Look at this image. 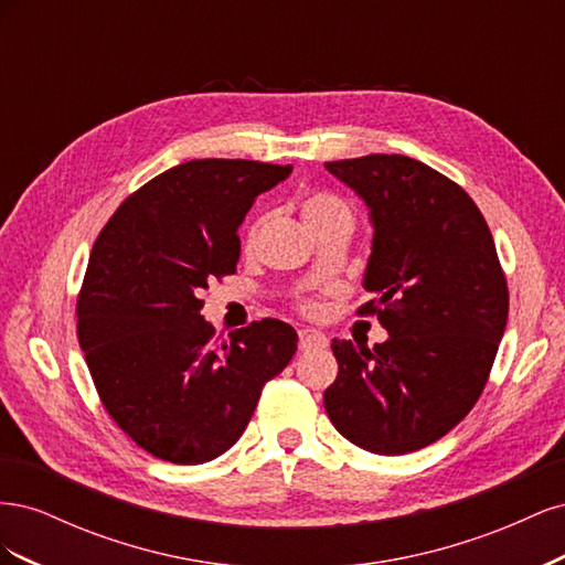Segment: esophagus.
Returning a JSON list of instances; mask_svg holds the SVG:
<instances>
[{
  "instance_id": "obj_1",
  "label": "esophagus",
  "mask_w": 565,
  "mask_h": 565,
  "mask_svg": "<svg viewBox=\"0 0 565 565\" xmlns=\"http://www.w3.org/2000/svg\"><path fill=\"white\" fill-rule=\"evenodd\" d=\"M328 347V337L318 330L311 328H303L299 330V349L301 351H316V349H324Z\"/></svg>"
}]
</instances>
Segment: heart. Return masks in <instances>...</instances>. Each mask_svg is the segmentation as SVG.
<instances>
[{
  "label": "heart",
  "mask_w": 565,
  "mask_h": 565,
  "mask_svg": "<svg viewBox=\"0 0 565 565\" xmlns=\"http://www.w3.org/2000/svg\"><path fill=\"white\" fill-rule=\"evenodd\" d=\"M299 214L301 221L306 224L313 235L330 228V226H353V207L334 193L328 191H313L309 195H303L299 202ZM262 228V218H256L249 224L245 237H243V249L252 252L256 245V235H259ZM303 313H313L316 306L313 303H301Z\"/></svg>",
  "instance_id": "1"
}]
</instances>
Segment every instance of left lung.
Segmentation results:
<instances>
[{"label":"left lung","instance_id":"1","mask_svg":"<svg viewBox=\"0 0 565 565\" xmlns=\"http://www.w3.org/2000/svg\"><path fill=\"white\" fill-rule=\"evenodd\" d=\"M361 195L374 224L358 316H377L384 344L334 339L324 409L374 455L431 446L469 415L488 384L509 316L492 233L469 193L405 156L324 164Z\"/></svg>","mask_w":565,"mask_h":565}]
</instances>
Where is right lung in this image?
I'll list each match as a JSON object with an SVG mask.
<instances>
[{
    "instance_id": "right-lung-1",
    "label": "right lung",
    "mask_w": 565,
    "mask_h": 565,
    "mask_svg": "<svg viewBox=\"0 0 565 565\" xmlns=\"http://www.w3.org/2000/svg\"><path fill=\"white\" fill-rule=\"evenodd\" d=\"M292 164L191 160L134 191L98 233L77 295V339L98 398L136 446L202 465L243 436L297 332L254 320L228 341L200 316L202 289L235 273L254 198Z\"/></svg>"
}]
</instances>
